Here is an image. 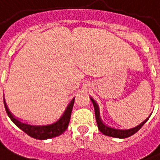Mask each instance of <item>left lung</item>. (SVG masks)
Here are the masks:
<instances>
[{"label": "left lung", "instance_id": "8db88e82", "mask_svg": "<svg viewBox=\"0 0 160 160\" xmlns=\"http://www.w3.org/2000/svg\"><path fill=\"white\" fill-rule=\"evenodd\" d=\"M91 100H92L93 106H94V109H95L96 120H97L98 129L105 136L116 137V138H126V137H131V136L134 135L136 132L139 131L142 127V125L148 121V119H149V118H148L142 123H141L140 125H137V127L132 129H129V130H117V129L111 128V127H108L107 125H105L102 122L101 119H100V115H99V108H98V104L96 103V102L92 98H91Z\"/></svg>", "mask_w": 160, "mask_h": 160}]
</instances>
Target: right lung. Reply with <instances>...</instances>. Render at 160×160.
Returning <instances> with one entry per match:
<instances>
[{
  "label": "right lung",
  "instance_id": "add662e5",
  "mask_svg": "<svg viewBox=\"0 0 160 160\" xmlns=\"http://www.w3.org/2000/svg\"><path fill=\"white\" fill-rule=\"evenodd\" d=\"M74 98L71 101V102L67 108V109L65 110L64 113L61 117V119H58L57 122H55L54 124H52V125H41V126L30 125L21 122L18 119L14 118L13 115L10 113L7 104L5 102V100L4 105L8 115L12 119V121L17 125L18 128L21 129L22 131L25 132L26 134L29 135V137H33V138L39 139V140H45V139H49V138H52V137L60 136L66 131V129L68 128L69 120H70L72 108H73V106H74Z\"/></svg>",
  "mask_w": 160,
  "mask_h": 160
}]
</instances>
